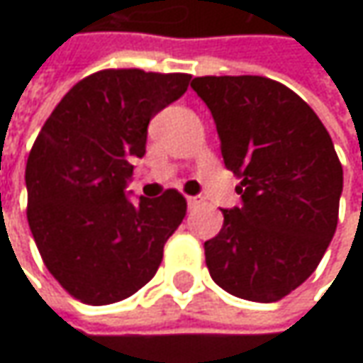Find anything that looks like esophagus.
<instances>
[{"mask_svg": "<svg viewBox=\"0 0 363 363\" xmlns=\"http://www.w3.org/2000/svg\"><path fill=\"white\" fill-rule=\"evenodd\" d=\"M203 202L202 196H188V206L189 208H196V206H200Z\"/></svg>", "mask_w": 363, "mask_h": 363, "instance_id": "34e87169", "label": "esophagus"}]
</instances>
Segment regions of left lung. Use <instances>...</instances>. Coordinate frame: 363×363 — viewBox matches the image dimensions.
<instances>
[{
	"instance_id": "1",
	"label": "left lung",
	"mask_w": 363,
	"mask_h": 363,
	"mask_svg": "<svg viewBox=\"0 0 363 363\" xmlns=\"http://www.w3.org/2000/svg\"><path fill=\"white\" fill-rule=\"evenodd\" d=\"M242 206L203 242L206 267L234 297L274 303L317 269L337 228L343 169L299 94L264 77H198Z\"/></svg>"
}]
</instances>
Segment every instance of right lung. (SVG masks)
<instances>
[{
	"label": "right lung",
	"mask_w": 363,
	"mask_h": 363,
	"mask_svg": "<svg viewBox=\"0 0 363 363\" xmlns=\"http://www.w3.org/2000/svg\"><path fill=\"white\" fill-rule=\"evenodd\" d=\"M191 77L106 68L82 78L52 111L26 165L28 224L52 277L74 299L111 305L157 272L186 198L125 196L147 125L188 91Z\"/></svg>",
	"instance_id": "right-lung-1"
}]
</instances>
